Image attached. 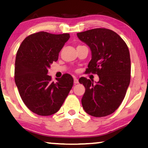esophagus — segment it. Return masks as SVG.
Wrapping results in <instances>:
<instances>
[{
  "label": "esophagus",
  "mask_w": 148,
  "mask_h": 148,
  "mask_svg": "<svg viewBox=\"0 0 148 148\" xmlns=\"http://www.w3.org/2000/svg\"><path fill=\"white\" fill-rule=\"evenodd\" d=\"M78 83H79L78 79L74 78V84H78Z\"/></svg>",
  "instance_id": "34e87169"
}]
</instances>
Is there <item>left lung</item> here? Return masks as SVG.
Segmentation results:
<instances>
[{
  "instance_id": "1",
  "label": "left lung",
  "mask_w": 148,
  "mask_h": 148,
  "mask_svg": "<svg viewBox=\"0 0 148 148\" xmlns=\"http://www.w3.org/2000/svg\"><path fill=\"white\" fill-rule=\"evenodd\" d=\"M77 36L92 52L86 72L99 76L98 82L86 77L79 80L86 88L82 99L83 108L91 116H106L119 108L130 84L129 48L116 32L105 28L88 30Z\"/></svg>"
}]
</instances>
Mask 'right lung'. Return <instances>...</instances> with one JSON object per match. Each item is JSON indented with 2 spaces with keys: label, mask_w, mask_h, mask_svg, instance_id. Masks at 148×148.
<instances>
[{
  "label": "right lung",
  "mask_w": 148,
  "mask_h": 148,
  "mask_svg": "<svg viewBox=\"0 0 148 148\" xmlns=\"http://www.w3.org/2000/svg\"><path fill=\"white\" fill-rule=\"evenodd\" d=\"M69 34L40 32L22 42L16 55L15 82L26 106L41 116L58 112L73 85V79L64 74L52 82L48 69L57 61L58 54L69 39Z\"/></svg>",
  "instance_id": "1"
}]
</instances>
